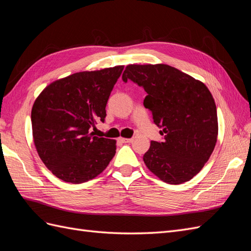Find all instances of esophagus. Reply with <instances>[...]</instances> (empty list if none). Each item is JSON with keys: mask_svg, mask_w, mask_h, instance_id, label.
Returning a JSON list of instances; mask_svg holds the SVG:
<instances>
[{"mask_svg": "<svg viewBox=\"0 0 251 251\" xmlns=\"http://www.w3.org/2000/svg\"><path fill=\"white\" fill-rule=\"evenodd\" d=\"M118 141L123 142V143H130L133 141V138H123V137H119Z\"/></svg>", "mask_w": 251, "mask_h": 251, "instance_id": "34e87169", "label": "esophagus"}]
</instances>
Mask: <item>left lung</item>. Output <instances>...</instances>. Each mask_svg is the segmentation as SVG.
<instances>
[{"label": "left lung", "mask_w": 251, "mask_h": 251, "mask_svg": "<svg viewBox=\"0 0 251 251\" xmlns=\"http://www.w3.org/2000/svg\"><path fill=\"white\" fill-rule=\"evenodd\" d=\"M123 80L144 89V107L164 135L143 155L147 168L169 184L191 180L208 161L218 138L217 108L207 87L164 64L128 65Z\"/></svg>", "instance_id": "obj_1"}]
</instances>
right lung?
I'll use <instances>...</instances> for the list:
<instances>
[{"label": "right lung", "instance_id": "right-lung-1", "mask_svg": "<svg viewBox=\"0 0 251 251\" xmlns=\"http://www.w3.org/2000/svg\"><path fill=\"white\" fill-rule=\"evenodd\" d=\"M124 66L83 71L51 82L31 111L37 154L58 179L78 184L97 177L116 153V140L94 136Z\"/></svg>", "mask_w": 251, "mask_h": 251}]
</instances>
